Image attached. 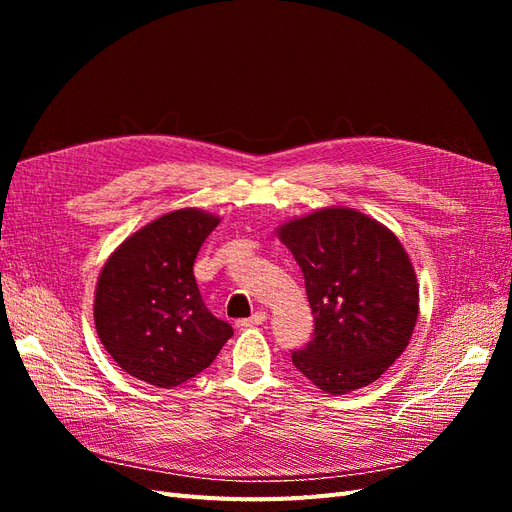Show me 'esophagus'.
Returning <instances> with one entry per match:
<instances>
[{
    "mask_svg": "<svg viewBox=\"0 0 512 512\" xmlns=\"http://www.w3.org/2000/svg\"><path fill=\"white\" fill-rule=\"evenodd\" d=\"M265 320H267V314H265V312H254L250 318L239 320L237 324H239V327H254V324H262Z\"/></svg>",
    "mask_w": 512,
    "mask_h": 512,
    "instance_id": "obj_1",
    "label": "esophagus"
}]
</instances>
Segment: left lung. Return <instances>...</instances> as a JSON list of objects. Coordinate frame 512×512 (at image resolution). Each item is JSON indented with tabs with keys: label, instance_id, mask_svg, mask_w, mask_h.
I'll return each mask as SVG.
<instances>
[{
	"label": "left lung",
	"instance_id": "1",
	"mask_svg": "<svg viewBox=\"0 0 512 512\" xmlns=\"http://www.w3.org/2000/svg\"><path fill=\"white\" fill-rule=\"evenodd\" d=\"M303 271L314 337L292 363L344 395L378 380L406 350L416 316L412 262L389 228L352 209H320L280 228Z\"/></svg>",
	"mask_w": 512,
	"mask_h": 512
}]
</instances>
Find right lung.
<instances>
[{"mask_svg":"<svg viewBox=\"0 0 512 512\" xmlns=\"http://www.w3.org/2000/svg\"><path fill=\"white\" fill-rule=\"evenodd\" d=\"M220 224L198 209L166 213L123 241L106 260L94 303L106 352L130 376L179 386L207 369L232 335L194 277L200 245Z\"/></svg>","mask_w":512,"mask_h":512,"instance_id":"obj_1","label":"right lung"}]
</instances>
